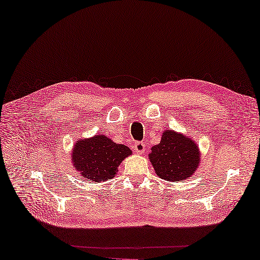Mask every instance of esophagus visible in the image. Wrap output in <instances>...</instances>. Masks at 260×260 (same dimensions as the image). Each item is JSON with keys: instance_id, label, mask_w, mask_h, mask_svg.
<instances>
[{"instance_id": "1", "label": "esophagus", "mask_w": 260, "mask_h": 260, "mask_svg": "<svg viewBox=\"0 0 260 260\" xmlns=\"http://www.w3.org/2000/svg\"><path fill=\"white\" fill-rule=\"evenodd\" d=\"M135 151L137 152L138 154L144 153V151H145V144H144L143 142H140V141L136 142V143H135Z\"/></svg>"}]
</instances>
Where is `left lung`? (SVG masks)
<instances>
[{"label": "left lung", "mask_w": 260, "mask_h": 260, "mask_svg": "<svg viewBox=\"0 0 260 260\" xmlns=\"http://www.w3.org/2000/svg\"><path fill=\"white\" fill-rule=\"evenodd\" d=\"M150 162L162 180L184 181L200 166V150L188 137L173 130L163 132L161 141L151 149Z\"/></svg>", "instance_id": "obj_1"}]
</instances>
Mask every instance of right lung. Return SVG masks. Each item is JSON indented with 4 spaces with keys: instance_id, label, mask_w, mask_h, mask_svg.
<instances>
[{
    "instance_id": "right-lung-1",
    "label": "right lung",
    "mask_w": 260,
    "mask_h": 260,
    "mask_svg": "<svg viewBox=\"0 0 260 260\" xmlns=\"http://www.w3.org/2000/svg\"><path fill=\"white\" fill-rule=\"evenodd\" d=\"M132 151L117 144L104 135L78 140L74 145L72 160L75 169L86 180L104 182L115 178L120 166Z\"/></svg>"
}]
</instances>
